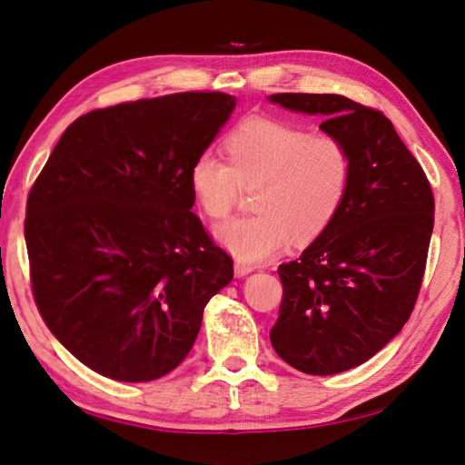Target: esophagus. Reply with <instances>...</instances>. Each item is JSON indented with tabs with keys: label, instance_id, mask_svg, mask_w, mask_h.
<instances>
[{
	"label": "esophagus",
	"instance_id": "1",
	"mask_svg": "<svg viewBox=\"0 0 465 465\" xmlns=\"http://www.w3.org/2000/svg\"><path fill=\"white\" fill-rule=\"evenodd\" d=\"M252 272V265H246V263H234V275L236 277H244V275H248Z\"/></svg>",
	"mask_w": 465,
	"mask_h": 465
}]
</instances>
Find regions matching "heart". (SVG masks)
Instances as JSON below:
<instances>
[{
	"label": "heart",
	"instance_id": "b5f03b06",
	"mask_svg": "<svg viewBox=\"0 0 465 465\" xmlns=\"http://www.w3.org/2000/svg\"><path fill=\"white\" fill-rule=\"evenodd\" d=\"M229 161L203 153L190 166L192 198L224 219L244 190L256 213L215 229L217 242L246 263L272 260L294 238L312 242L340 213L353 176L347 145L277 118H246L224 142Z\"/></svg>",
	"mask_w": 465,
	"mask_h": 465
}]
</instances>
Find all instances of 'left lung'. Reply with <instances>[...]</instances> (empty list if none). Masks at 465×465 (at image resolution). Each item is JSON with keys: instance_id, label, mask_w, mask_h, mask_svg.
Here are the masks:
<instances>
[{"instance_id": "1", "label": "left lung", "mask_w": 465, "mask_h": 465, "mask_svg": "<svg viewBox=\"0 0 465 465\" xmlns=\"http://www.w3.org/2000/svg\"><path fill=\"white\" fill-rule=\"evenodd\" d=\"M272 103L320 114L347 145L345 203L299 260L279 265L283 301L270 331L275 353L328 376L367 362L410 320L423 283L434 198L423 168L380 110L341 94L277 93Z\"/></svg>"}]
</instances>
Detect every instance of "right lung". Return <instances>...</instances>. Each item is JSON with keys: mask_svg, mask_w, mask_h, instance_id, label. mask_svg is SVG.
<instances>
[{"mask_svg": "<svg viewBox=\"0 0 465 465\" xmlns=\"http://www.w3.org/2000/svg\"><path fill=\"white\" fill-rule=\"evenodd\" d=\"M227 93L98 108L60 137L26 200L33 297L69 353L120 382L186 359L232 260L193 213L190 166L229 120Z\"/></svg>", "mask_w": 465, "mask_h": 465, "instance_id": "1", "label": "right lung"}]
</instances>
